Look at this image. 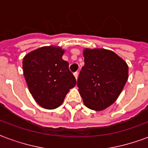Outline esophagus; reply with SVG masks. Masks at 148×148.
<instances>
[{"mask_svg": "<svg viewBox=\"0 0 148 148\" xmlns=\"http://www.w3.org/2000/svg\"><path fill=\"white\" fill-rule=\"evenodd\" d=\"M74 77H75V78L77 79V77H78V73H77V72H74Z\"/></svg>", "mask_w": 148, "mask_h": 148, "instance_id": "1", "label": "esophagus"}]
</instances>
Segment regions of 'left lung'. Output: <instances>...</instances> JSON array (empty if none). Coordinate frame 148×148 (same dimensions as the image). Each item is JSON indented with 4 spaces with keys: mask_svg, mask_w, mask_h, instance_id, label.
Wrapping results in <instances>:
<instances>
[{
    "mask_svg": "<svg viewBox=\"0 0 148 148\" xmlns=\"http://www.w3.org/2000/svg\"><path fill=\"white\" fill-rule=\"evenodd\" d=\"M85 65L77 86L84 104L101 111L116 101L127 82V63L114 52L105 49H86Z\"/></svg>",
    "mask_w": 148,
    "mask_h": 148,
    "instance_id": "obj_1",
    "label": "left lung"
}]
</instances>
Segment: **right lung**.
Wrapping results in <instances>:
<instances>
[{"label": "right lung", "instance_id": "add662e5", "mask_svg": "<svg viewBox=\"0 0 148 148\" xmlns=\"http://www.w3.org/2000/svg\"><path fill=\"white\" fill-rule=\"evenodd\" d=\"M60 47H44L27 54L23 70L30 93L39 106L54 109L61 105L76 79L62 59Z\"/></svg>", "mask_w": 148, "mask_h": 148}]
</instances>
